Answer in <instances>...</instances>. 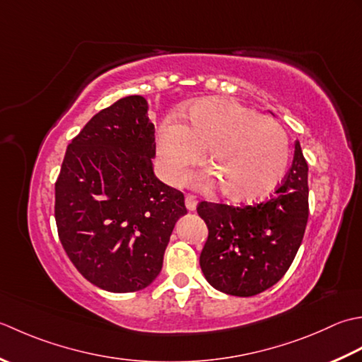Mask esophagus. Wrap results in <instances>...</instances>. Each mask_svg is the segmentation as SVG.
I'll return each mask as SVG.
<instances>
[{
    "mask_svg": "<svg viewBox=\"0 0 362 362\" xmlns=\"http://www.w3.org/2000/svg\"><path fill=\"white\" fill-rule=\"evenodd\" d=\"M186 208L189 211L197 209V198L194 195H186Z\"/></svg>",
    "mask_w": 362,
    "mask_h": 362,
    "instance_id": "34e87169",
    "label": "esophagus"
}]
</instances>
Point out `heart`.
<instances>
[{"label":"heart","mask_w":362,"mask_h":362,"mask_svg":"<svg viewBox=\"0 0 362 362\" xmlns=\"http://www.w3.org/2000/svg\"><path fill=\"white\" fill-rule=\"evenodd\" d=\"M204 151L209 173L198 186H218L226 200L250 203L267 197L286 173L289 140L276 120L231 98H204L189 109L186 122L162 123L156 139L160 172L180 184Z\"/></svg>","instance_id":"1"}]
</instances>
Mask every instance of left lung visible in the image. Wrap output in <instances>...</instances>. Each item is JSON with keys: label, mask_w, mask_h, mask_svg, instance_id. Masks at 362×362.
Instances as JSON below:
<instances>
[{"label": "left lung", "mask_w": 362, "mask_h": 362, "mask_svg": "<svg viewBox=\"0 0 362 362\" xmlns=\"http://www.w3.org/2000/svg\"><path fill=\"white\" fill-rule=\"evenodd\" d=\"M308 194V164L297 140L292 167L265 202L240 208L208 202L198 204V216L209 230L200 255L208 283L235 297H253L276 284L303 240Z\"/></svg>", "instance_id": "left-lung-1"}]
</instances>
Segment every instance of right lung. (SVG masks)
I'll return each mask as SVG.
<instances>
[{
    "instance_id": "1",
    "label": "right lung",
    "mask_w": 362,
    "mask_h": 362,
    "mask_svg": "<svg viewBox=\"0 0 362 362\" xmlns=\"http://www.w3.org/2000/svg\"><path fill=\"white\" fill-rule=\"evenodd\" d=\"M148 103L129 95L93 115L67 146L54 217L65 253L87 281L136 292L162 269L182 192L159 181Z\"/></svg>"
}]
</instances>
